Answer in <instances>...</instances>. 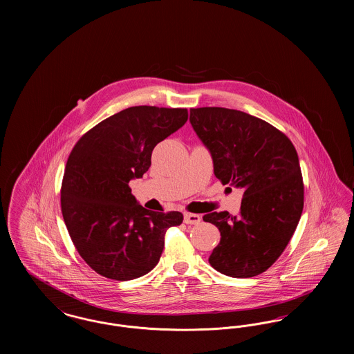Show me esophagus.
<instances>
[{"label": "esophagus", "mask_w": 354, "mask_h": 354, "mask_svg": "<svg viewBox=\"0 0 354 354\" xmlns=\"http://www.w3.org/2000/svg\"><path fill=\"white\" fill-rule=\"evenodd\" d=\"M202 218L196 214H189V212H185V224H199Z\"/></svg>", "instance_id": "esophagus-1"}]
</instances>
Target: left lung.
Instances as JSON below:
<instances>
[{"label":"left lung","instance_id":"left-lung-1","mask_svg":"<svg viewBox=\"0 0 354 354\" xmlns=\"http://www.w3.org/2000/svg\"><path fill=\"white\" fill-rule=\"evenodd\" d=\"M194 131L211 153L223 185L243 188L239 216H203L220 231L208 261L231 277H253L286 250L304 207L299 156L286 134L268 122L224 107L189 110Z\"/></svg>","mask_w":354,"mask_h":354}]
</instances>
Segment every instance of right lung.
<instances>
[{"mask_svg":"<svg viewBox=\"0 0 354 354\" xmlns=\"http://www.w3.org/2000/svg\"><path fill=\"white\" fill-rule=\"evenodd\" d=\"M187 109L134 106L102 120L68 155L61 208L68 235L102 276L127 281L159 263L165 234L180 225L178 211L142 207L129 187L151 166L153 147L178 131Z\"/></svg>","mask_w":354,"mask_h":354,"instance_id":"right-lung-1","label":"right lung"}]
</instances>
